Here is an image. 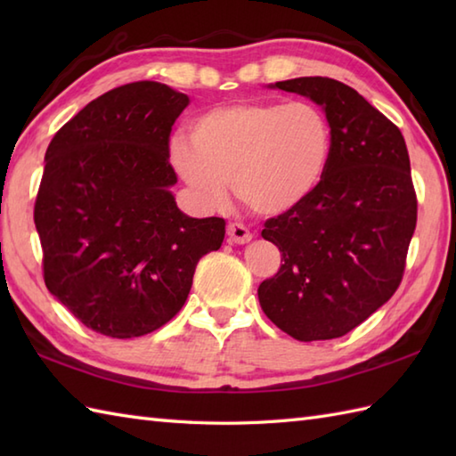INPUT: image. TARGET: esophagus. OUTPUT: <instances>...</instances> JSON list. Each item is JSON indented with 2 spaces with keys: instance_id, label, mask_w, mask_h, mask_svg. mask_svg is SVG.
I'll use <instances>...</instances> for the list:
<instances>
[{
  "instance_id": "34e87169",
  "label": "esophagus",
  "mask_w": 456,
  "mask_h": 456,
  "mask_svg": "<svg viewBox=\"0 0 456 456\" xmlns=\"http://www.w3.org/2000/svg\"><path fill=\"white\" fill-rule=\"evenodd\" d=\"M227 235H229L231 243H235V245H245L250 239H253V233H250L243 223H231V225L227 227Z\"/></svg>"
}]
</instances>
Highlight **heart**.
<instances>
[{"label":"heart","mask_w":456,"mask_h":456,"mask_svg":"<svg viewBox=\"0 0 456 456\" xmlns=\"http://www.w3.org/2000/svg\"><path fill=\"white\" fill-rule=\"evenodd\" d=\"M168 154L206 208L225 206L233 182L247 208L278 216L319 188L331 159V127L305 102L227 105L193 121L190 139L172 137Z\"/></svg>","instance_id":"heart-1"}]
</instances>
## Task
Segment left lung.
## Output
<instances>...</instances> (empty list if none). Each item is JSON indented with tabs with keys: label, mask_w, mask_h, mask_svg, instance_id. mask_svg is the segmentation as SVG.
I'll list each match as a JSON object with an SVG mask.
<instances>
[{
	"label": "left lung",
	"mask_w": 456,
	"mask_h": 456,
	"mask_svg": "<svg viewBox=\"0 0 456 456\" xmlns=\"http://www.w3.org/2000/svg\"><path fill=\"white\" fill-rule=\"evenodd\" d=\"M309 98L331 127L319 188L265 223L284 265L258 286L266 317L297 341L343 337L398 289L418 221L400 129L351 86L322 76L270 84Z\"/></svg>",
	"instance_id": "1"
}]
</instances>
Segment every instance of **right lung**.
Here are the masks:
<instances>
[{"instance_id": "add662e5", "label": "right lung", "mask_w": 456, "mask_h": 456, "mask_svg": "<svg viewBox=\"0 0 456 456\" xmlns=\"http://www.w3.org/2000/svg\"><path fill=\"white\" fill-rule=\"evenodd\" d=\"M188 103L167 84H125L48 144L35 201L45 284L95 333L131 338L170 322L225 237V221L188 217L170 191V131Z\"/></svg>"}]
</instances>
